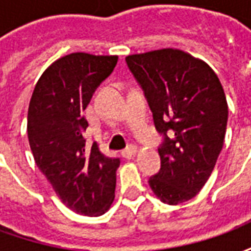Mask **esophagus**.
Listing matches in <instances>:
<instances>
[{
    "mask_svg": "<svg viewBox=\"0 0 251 251\" xmlns=\"http://www.w3.org/2000/svg\"><path fill=\"white\" fill-rule=\"evenodd\" d=\"M137 153V148L134 147V145H130V147H127L126 149H124L122 151V157H125V158H131L134 154Z\"/></svg>",
    "mask_w": 251,
    "mask_h": 251,
    "instance_id": "esophagus-1",
    "label": "esophagus"
}]
</instances>
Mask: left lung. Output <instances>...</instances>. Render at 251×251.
Instances as JSON below:
<instances>
[{
    "mask_svg": "<svg viewBox=\"0 0 251 251\" xmlns=\"http://www.w3.org/2000/svg\"><path fill=\"white\" fill-rule=\"evenodd\" d=\"M126 63L165 136L161 169L149 185L163 203H184L207 183L225 142L228 107L219 77L201 59L176 48L133 53Z\"/></svg>",
    "mask_w": 251,
    "mask_h": 251,
    "instance_id": "1",
    "label": "left lung"
}]
</instances>
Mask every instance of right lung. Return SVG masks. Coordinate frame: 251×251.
Wrapping results in <instances>:
<instances>
[{"mask_svg": "<svg viewBox=\"0 0 251 251\" xmlns=\"http://www.w3.org/2000/svg\"><path fill=\"white\" fill-rule=\"evenodd\" d=\"M117 62V55L62 56L43 72L28 107L26 130L36 165L57 198L80 215H103L114 201L120 160L104 156L97 144L86 151L88 122L83 111Z\"/></svg>", "mask_w": 251, "mask_h": 251, "instance_id": "1", "label": "right lung"}]
</instances>
